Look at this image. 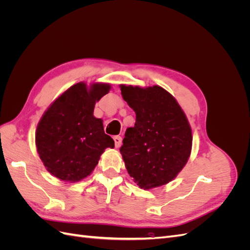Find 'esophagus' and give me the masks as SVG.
<instances>
[{
  "mask_svg": "<svg viewBox=\"0 0 250 250\" xmlns=\"http://www.w3.org/2000/svg\"><path fill=\"white\" fill-rule=\"evenodd\" d=\"M113 141H115V145L117 148H119L121 146V144H122V138H121L120 135H116V137L113 138Z\"/></svg>",
  "mask_w": 250,
  "mask_h": 250,
  "instance_id": "obj_1",
  "label": "esophagus"
}]
</instances>
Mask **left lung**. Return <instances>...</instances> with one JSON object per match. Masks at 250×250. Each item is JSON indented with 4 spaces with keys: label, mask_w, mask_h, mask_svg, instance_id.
I'll list each match as a JSON object with an SVG mask.
<instances>
[{
    "label": "left lung",
    "mask_w": 250,
    "mask_h": 250,
    "mask_svg": "<svg viewBox=\"0 0 250 250\" xmlns=\"http://www.w3.org/2000/svg\"><path fill=\"white\" fill-rule=\"evenodd\" d=\"M123 99L135 112L120 148L125 167L144 190L167 185L188 163L192 129L176 99L165 88L121 84Z\"/></svg>",
    "instance_id": "8db88e82"
}]
</instances>
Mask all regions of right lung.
Returning <instances> with one entry per match:
<instances>
[{"label": "right lung", "instance_id": "obj_1", "mask_svg": "<svg viewBox=\"0 0 250 250\" xmlns=\"http://www.w3.org/2000/svg\"><path fill=\"white\" fill-rule=\"evenodd\" d=\"M108 83L78 82L44 111L37 124L35 145L46 169L60 180L77 183L95 169L115 142L105 134L103 121L94 117L96 102L106 95Z\"/></svg>", "mask_w": 250, "mask_h": 250}]
</instances>
